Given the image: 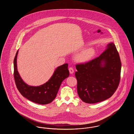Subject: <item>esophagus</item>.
Masks as SVG:
<instances>
[{
	"label": "esophagus",
	"mask_w": 134,
	"mask_h": 134,
	"mask_svg": "<svg viewBox=\"0 0 134 134\" xmlns=\"http://www.w3.org/2000/svg\"><path fill=\"white\" fill-rule=\"evenodd\" d=\"M69 72H70V74H73L74 73V69H73V68L69 67Z\"/></svg>",
	"instance_id": "1"
}]
</instances>
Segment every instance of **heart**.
I'll return each instance as SVG.
<instances>
[{"label":"heart","instance_id":"b5f03b06","mask_svg":"<svg viewBox=\"0 0 134 134\" xmlns=\"http://www.w3.org/2000/svg\"><path fill=\"white\" fill-rule=\"evenodd\" d=\"M95 51L93 49H87L77 55L76 60L78 62H85L93 57Z\"/></svg>","mask_w":134,"mask_h":134}]
</instances>
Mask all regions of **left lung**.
I'll use <instances>...</instances> for the list:
<instances>
[{"label":"left lung","mask_w":134,"mask_h":134,"mask_svg":"<svg viewBox=\"0 0 134 134\" xmlns=\"http://www.w3.org/2000/svg\"><path fill=\"white\" fill-rule=\"evenodd\" d=\"M121 62L113 43L98 57L76 64L77 93L86 103L104 101L114 94L121 79Z\"/></svg>","instance_id":"obj_1"}]
</instances>
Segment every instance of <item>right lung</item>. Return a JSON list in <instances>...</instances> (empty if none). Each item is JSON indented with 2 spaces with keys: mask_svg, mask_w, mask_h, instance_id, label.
Returning <instances> with one entry per match:
<instances>
[{
  "mask_svg": "<svg viewBox=\"0 0 134 134\" xmlns=\"http://www.w3.org/2000/svg\"><path fill=\"white\" fill-rule=\"evenodd\" d=\"M18 51L16 52L13 61V76L19 92L32 102L40 104L50 103L56 98L63 81L69 76L68 64L66 63L57 67L51 78L45 84L38 86H30L23 80L18 72L16 62Z\"/></svg>",
  "mask_w": 134,
  "mask_h": 134,
  "instance_id": "obj_1",
  "label": "right lung"
}]
</instances>
